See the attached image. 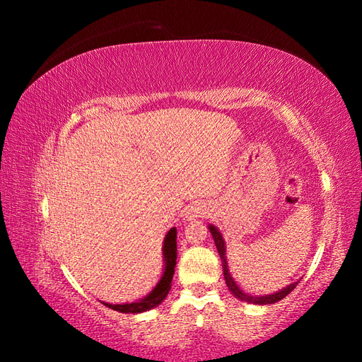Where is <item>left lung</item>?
I'll return each mask as SVG.
<instances>
[{"mask_svg": "<svg viewBox=\"0 0 362 362\" xmlns=\"http://www.w3.org/2000/svg\"><path fill=\"white\" fill-rule=\"evenodd\" d=\"M210 232L213 235V240H214V244H216L218 247V252H219V257H221V261H222V269H224V279H226V283L228 289L232 291V294L236 297L243 300V302H249V303H255V305H271V303H275L279 302V300L286 297L289 292L294 291V288L297 286V283H291L289 286H286L284 289L275 292V294H271V296H261V297H255V296H249L245 294V292H243L240 288H238V284L235 283V280L232 279V275H230L228 272V266H227V259H226V245H224V240H222V236L219 233V230L214 227V226H210Z\"/></svg>", "mask_w": 362, "mask_h": 362, "instance_id": "1", "label": "left lung"}]
</instances>
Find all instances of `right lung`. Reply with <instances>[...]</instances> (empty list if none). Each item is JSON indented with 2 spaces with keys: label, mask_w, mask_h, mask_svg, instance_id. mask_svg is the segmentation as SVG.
<instances>
[{
  "label": "right lung",
  "mask_w": 362,
  "mask_h": 362,
  "mask_svg": "<svg viewBox=\"0 0 362 362\" xmlns=\"http://www.w3.org/2000/svg\"><path fill=\"white\" fill-rule=\"evenodd\" d=\"M177 230L171 228L168 232L165 238V244H163V255H165V272L158 284L148 297H144L140 302H134V303H124V305H110V303H104L109 308L119 311V313H143L148 311L151 308H156L157 305L163 302L165 297L168 296L169 289H171V281H173V275H174V269H175V259H177Z\"/></svg>",
  "instance_id": "obj_1"
}]
</instances>
